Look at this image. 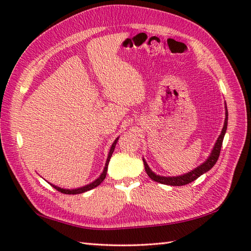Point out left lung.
I'll use <instances>...</instances> for the list:
<instances>
[{
	"label": "left lung",
	"mask_w": 251,
	"mask_h": 251,
	"mask_svg": "<svg viewBox=\"0 0 251 251\" xmlns=\"http://www.w3.org/2000/svg\"><path fill=\"white\" fill-rule=\"evenodd\" d=\"M227 128V108H226V121H225V125H223V128L221 134L218 138V140L216 142V145L212 149V151L210 153L209 157L207 158V161L202 163L201 166L196 167L195 169L191 170L190 173L182 175V176H178V177H161V176H157L154 174L150 167L148 166L147 162L143 158V164H145V169L148 174L149 177H150L152 180L156 181V182L163 183V184H167V185H176V186H181V185H185L189 184L192 181L196 180L197 178L201 176L202 174L207 173L208 170H210L212 167L215 166V164L217 163L218 158H219L220 155V151H221V147H222V142H223V138H225L226 131Z\"/></svg>",
	"instance_id": "8db88e82"
}]
</instances>
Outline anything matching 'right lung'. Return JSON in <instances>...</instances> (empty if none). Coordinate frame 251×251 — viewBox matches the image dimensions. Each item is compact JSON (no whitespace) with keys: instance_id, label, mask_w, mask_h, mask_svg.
Segmentation results:
<instances>
[{"instance_id":"1","label":"right lung","mask_w":251,"mask_h":251,"mask_svg":"<svg viewBox=\"0 0 251 251\" xmlns=\"http://www.w3.org/2000/svg\"><path fill=\"white\" fill-rule=\"evenodd\" d=\"M117 140H119V138H116V140L112 143V147H111V149H110V152H109V155H108V158H106V162H105V166H104V169H103V172H102V174L100 175V177L98 178V179H96L94 182H92V183H89V184H87V185H85V186H82V188H78V189H74V190H67V189H61V188H58V186H56V185H52L54 186V188L57 190V191H59V192H61V193H63V194H81V193H84V192H87V191H89V190H92V189H94V188H96V186H98L101 182H102V181L104 180V178H105V176H106V172H108V165H109V162H110V158H111V156H112V153H113V151H114V149H115V146H116V142H117Z\"/></svg>"}]
</instances>
